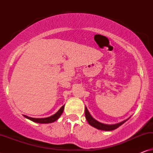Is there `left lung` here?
<instances>
[{"instance_id":"1","label":"left lung","mask_w":153,"mask_h":153,"mask_svg":"<svg viewBox=\"0 0 153 153\" xmlns=\"http://www.w3.org/2000/svg\"><path fill=\"white\" fill-rule=\"evenodd\" d=\"M85 116H86V118L88 121V123L90 126H92V127H94V128H97L98 129H100V130H104V131H111V130H113V129H117V128L121 126L123 123H125L126 121H128L129 119V117L128 119H127V120L121 121V122H120L118 123H115V124H113V125L104 124V123H100V122H99V121H98L96 120H94V119L91 116V115L90 114L89 111L87 109L86 107H85Z\"/></svg>"}]
</instances>
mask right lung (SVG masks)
Returning a JSON list of instances; mask_svg holds the SVG:
<instances>
[{
    "instance_id": "obj_1",
    "label": "right lung",
    "mask_w": 153,
    "mask_h": 153,
    "mask_svg": "<svg viewBox=\"0 0 153 153\" xmlns=\"http://www.w3.org/2000/svg\"><path fill=\"white\" fill-rule=\"evenodd\" d=\"M64 106H62L61 107L60 109H59L57 112H56L55 114H54L53 115L51 116V117H46V118H33V117H28L27 115H24L25 118L28 119L31 121H33V122L36 123H53L54 121H55L58 120L59 117L61 115V114L63 113V110H64Z\"/></svg>"
}]
</instances>
